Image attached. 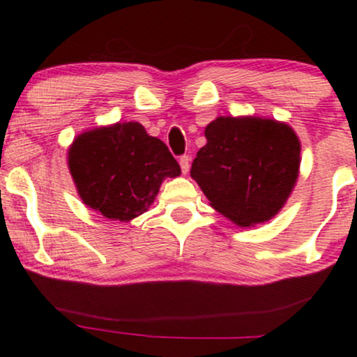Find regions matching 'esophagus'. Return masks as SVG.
<instances>
[{"instance_id": "esophagus-1", "label": "esophagus", "mask_w": 357, "mask_h": 357, "mask_svg": "<svg viewBox=\"0 0 357 357\" xmlns=\"http://www.w3.org/2000/svg\"><path fill=\"white\" fill-rule=\"evenodd\" d=\"M179 166H181V171L184 174L190 171V155H181L179 158Z\"/></svg>"}]
</instances>
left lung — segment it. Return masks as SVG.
<instances>
[{
    "label": "left lung",
    "instance_id": "8db88e82",
    "mask_svg": "<svg viewBox=\"0 0 357 357\" xmlns=\"http://www.w3.org/2000/svg\"><path fill=\"white\" fill-rule=\"evenodd\" d=\"M191 178L211 206L238 227L264 223L296 186L301 141L292 127L261 117H218L204 129Z\"/></svg>",
    "mask_w": 357,
    "mask_h": 357
}]
</instances>
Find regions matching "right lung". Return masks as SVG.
Returning a JSON list of instances; mask_svg holds the SVG:
<instances>
[{
    "label": "right lung",
    "mask_w": 357,
    "mask_h": 357,
    "mask_svg": "<svg viewBox=\"0 0 357 357\" xmlns=\"http://www.w3.org/2000/svg\"><path fill=\"white\" fill-rule=\"evenodd\" d=\"M68 169L82 202L109 220L129 221L154 203L165 178L181 167L139 122L97 127L75 137Z\"/></svg>",
    "instance_id": "obj_1"
}]
</instances>
